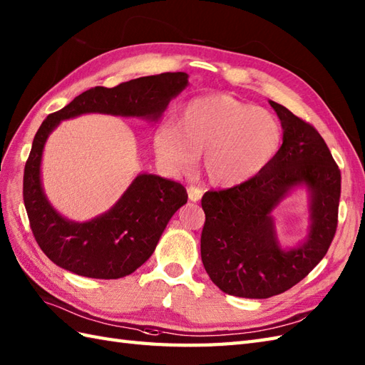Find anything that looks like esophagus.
Masks as SVG:
<instances>
[{"instance_id":"obj_1","label":"esophagus","mask_w":365,"mask_h":365,"mask_svg":"<svg viewBox=\"0 0 365 365\" xmlns=\"http://www.w3.org/2000/svg\"><path fill=\"white\" fill-rule=\"evenodd\" d=\"M187 193H189V200L197 202L202 197V189L198 187V185H190V187L187 189Z\"/></svg>"}]
</instances>
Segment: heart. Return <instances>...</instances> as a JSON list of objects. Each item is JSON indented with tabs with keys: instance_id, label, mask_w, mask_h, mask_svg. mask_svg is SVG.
<instances>
[{
	"instance_id": "heart-1",
	"label": "heart",
	"mask_w": 365,
	"mask_h": 365,
	"mask_svg": "<svg viewBox=\"0 0 365 365\" xmlns=\"http://www.w3.org/2000/svg\"><path fill=\"white\" fill-rule=\"evenodd\" d=\"M282 144L283 127L271 111L227 94L192 99L178 125L164 122L153 138L156 159L167 173H190L204 152V170L218 185H237L260 175Z\"/></svg>"
}]
</instances>
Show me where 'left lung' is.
<instances>
[{
    "label": "left lung",
    "instance_id": "left-lung-1",
    "mask_svg": "<svg viewBox=\"0 0 365 365\" xmlns=\"http://www.w3.org/2000/svg\"><path fill=\"white\" fill-rule=\"evenodd\" d=\"M283 127L279 155L252 180L206 192L201 206V259L210 280L226 294L268 299L305 279L330 247L341 198V170L319 131L288 108L269 102ZM297 183L312 192L314 225L300 248L283 252L270 210Z\"/></svg>",
    "mask_w": 365,
    "mask_h": 365
}]
</instances>
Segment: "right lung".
Masks as SVG:
<instances>
[{"label":"right lung","mask_w":365,"mask_h":365,"mask_svg":"<svg viewBox=\"0 0 365 365\" xmlns=\"http://www.w3.org/2000/svg\"><path fill=\"white\" fill-rule=\"evenodd\" d=\"M185 73L139 77L114 88L96 86L49 114L34 138L23 176V200L35 242L60 268L91 279H120L153 254L159 237L187 192L180 182L139 175L114 206L88 223L68 221L52 209L40 182L44 142L60 120L83 113L158 119L189 80Z\"/></svg>","instance_id":"obj_1"}]
</instances>
